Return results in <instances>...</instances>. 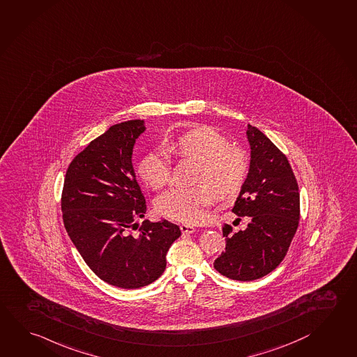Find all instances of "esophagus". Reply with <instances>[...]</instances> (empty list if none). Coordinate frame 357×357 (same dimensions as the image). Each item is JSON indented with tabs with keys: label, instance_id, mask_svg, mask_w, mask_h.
<instances>
[{
	"label": "esophagus",
	"instance_id": "obj_1",
	"mask_svg": "<svg viewBox=\"0 0 357 357\" xmlns=\"http://www.w3.org/2000/svg\"><path fill=\"white\" fill-rule=\"evenodd\" d=\"M180 229H181L182 234H192L196 231V229L190 224H181Z\"/></svg>",
	"mask_w": 357,
	"mask_h": 357
}]
</instances>
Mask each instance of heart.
Instances as JSON below:
<instances>
[{"label": "heart", "mask_w": 357, "mask_h": 357, "mask_svg": "<svg viewBox=\"0 0 357 357\" xmlns=\"http://www.w3.org/2000/svg\"><path fill=\"white\" fill-rule=\"evenodd\" d=\"M169 149L181 158L199 161L194 186H174L158 196V214L188 224L205 219L216 192L225 197L239 191L249 172V160L243 149L230 146L219 132L200 127L182 135L169 144ZM171 163L165 149H153L143 155L138 175L152 188H161L169 182Z\"/></svg>", "instance_id": "b5f03b06"}]
</instances>
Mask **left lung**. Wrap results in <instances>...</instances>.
<instances>
[{
    "instance_id": "1",
    "label": "left lung",
    "mask_w": 357,
    "mask_h": 357,
    "mask_svg": "<svg viewBox=\"0 0 357 357\" xmlns=\"http://www.w3.org/2000/svg\"><path fill=\"white\" fill-rule=\"evenodd\" d=\"M250 165L233 213L249 219L245 230L225 225L227 247L214 268L241 282L259 279L284 259L299 221L298 183L292 167L268 137L248 124Z\"/></svg>"
}]
</instances>
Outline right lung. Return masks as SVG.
<instances>
[{
    "mask_svg": "<svg viewBox=\"0 0 357 357\" xmlns=\"http://www.w3.org/2000/svg\"><path fill=\"white\" fill-rule=\"evenodd\" d=\"M146 130L141 119L114 124L75 155L61 195L64 227L86 266L108 284L136 289L160 278L166 254L180 235L167 220H144L146 200L132 153Z\"/></svg>",
    "mask_w": 357,
    "mask_h": 357,
    "instance_id": "1",
    "label": "right lung"
}]
</instances>
